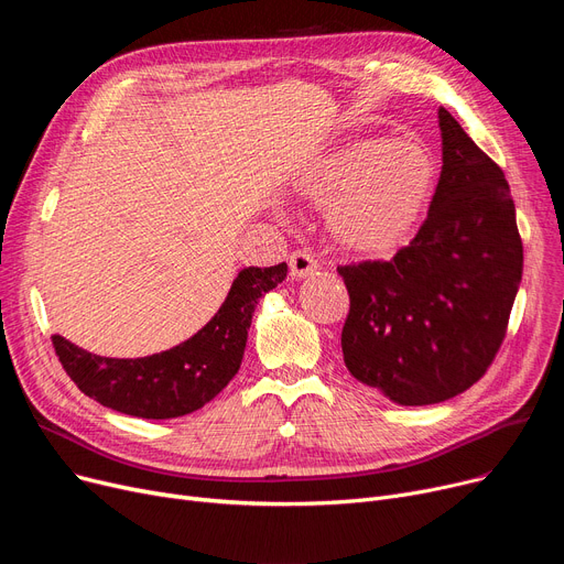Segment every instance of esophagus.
Masks as SVG:
<instances>
[{
  "mask_svg": "<svg viewBox=\"0 0 564 564\" xmlns=\"http://www.w3.org/2000/svg\"><path fill=\"white\" fill-rule=\"evenodd\" d=\"M317 270H319V264H317V260H315L311 253H306V251H294V253L290 256V274H292L294 279L313 276V274H317Z\"/></svg>",
  "mask_w": 564,
  "mask_h": 564,
  "instance_id": "1",
  "label": "esophagus"
}]
</instances>
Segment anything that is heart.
<instances>
[{
    "label": "heart",
    "mask_w": 564,
    "mask_h": 564,
    "mask_svg": "<svg viewBox=\"0 0 564 564\" xmlns=\"http://www.w3.org/2000/svg\"><path fill=\"white\" fill-rule=\"evenodd\" d=\"M438 164L416 139L357 137L294 169L290 192L322 205L334 242L361 258L395 253L421 226Z\"/></svg>",
    "instance_id": "b5f03b06"
}]
</instances>
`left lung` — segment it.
<instances>
[{"instance_id":"obj_1","label":"left lung","mask_w":564,"mask_h":564,"mask_svg":"<svg viewBox=\"0 0 564 564\" xmlns=\"http://www.w3.org/2000/svg\"><path fill=\"white\" fill-rule=\"evenodd\" d=\"M438 128L443 166L419 235L389 262L338 267L345 366L404 406L455 398L485 375L523 272L506 173L443 107Z\"/></svg>"}]
</instances>
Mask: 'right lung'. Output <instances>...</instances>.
<instances>
[{"instance_id":"obj_1","label":"right lung","mask_w":564,"mask_h":564,"mask_svg":"<svg viewBox=\"0 0 564 564\" xmlns=\"http://www.w3.org/2000/svg\"><path fill=\"white\" fill-rule=\"evenodd\" d=\"M288 276V264L245 267L215 317L185 343L141 359H109L54 336L56 357L77 389L128 416L166 421L210 402L237 375L258 302Z\"/></svg>"}]
</instances>
